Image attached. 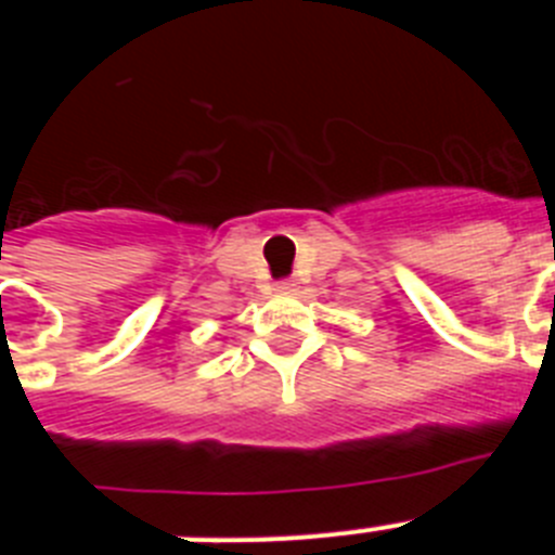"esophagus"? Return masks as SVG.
I'll use <instances>...</instances> for the list:
<instances>
[{
  "label": "esophagus",
  "mask_w": 555,
  "mask_h": 555,
  "mask_svg": "<svg viewBox=\"0 0 555 555\" xmlns=\"http://www.w3.org/2000/svg\"><path fill=\"white\" fill-rule=\"evenodd\" d=\"M294 288H297V283H294V281H278V283H274V292H281V294H292Z\"/></svg>",
  "instance_id": "34e87169"
}]
</instances>
